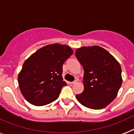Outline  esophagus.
I'll return each mask as SVG.
<instances>
[{
    "label": "esophagus",
    "instance_id": "34e87169",
    "mask_svg": "<svg viewBox=\"0 0 134 134\" xmlns=\"http://www.w3.org/2000/svg\"><path fill=\"white\" fill-rule=\"evenodd\" d=\"M76 82V80H74V81H73V82H70L69 83H70V85H74V84H75Z\"/></svg>",
    "mask_w": 134,
    "mask_h": 134
}]
</instances>
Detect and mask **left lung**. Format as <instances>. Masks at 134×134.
<instances>
[{"instance_id":"8db88e82","label":"left lung","mask_w":134,"mask_h":134,"mask_svg":"<svg viewBox=\"0 0 134 134\" xmlns=\"http://www.w3.org/2000/svg\"><path fill=\"white\" fill-rule=\"evenodd\" d=\"M76 57L83 67L84 91L76 99L85 107L101 109L116 97L122 84L121 68L116 59L100 46L82 47Z\"/></svg>"}]
</instances>
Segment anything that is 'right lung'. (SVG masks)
I'll return each instance as SVG.
<instances>
[{"label": "right lung", "instance_id": "obj_1", "mask_svg": "<svg viewBox=\"0 0 134 134\" xmlns=\"http://www.w3.org/2000/svg\"><path fill=\"white\" fill-rule=\"evenodd\" d=\"M72 54L69 46L54 43L40 48L25 60L18 82L28 102L43 106L58 98L62 88L67 85L62 76V66Z\"/></svg>", "mask_w": 134, "mask_h": 134}]
</instances>
